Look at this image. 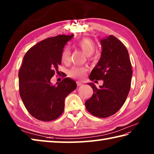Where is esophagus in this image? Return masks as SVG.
<instances>
[{
	"mask_svg": "<svg viewBox=\"0 0 154 154\" xmlns=\"http://www.w3.org/2000/svg\"><path fill=\"white\" fill-rule=\"evenodd\" d=\"M77 86H82L83 85V83L79 82H77Z\"/></svg>",
	"mask_w": 154,
	"mask_h": 154,
	"instance_id": "34e87169",
	"label": "esophagus"
}]
</instances>
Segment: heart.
Returning a JSON list of instances; mask_svg holds the SVG:
<instances>
[{
	"label": "heart",
	"instance_id": "heart-1",
	"mask_svg": "<svg viewBox=\"0 0 154 154\" xmlns=\"http://www.w3.org/2000/svg\"><path fill=\"white\" fill-rule=\"evenodd\" d=\"M77 46L82 50V51L86 55L90 56L95 50V44L94 42L89 38H84L79 41L77 44ZM70 57V52L68 48H65L63 50L61 55V58L63 62H68ZM88 69L84 66H73L69 71V75L71 77L82 79L85 76Z\"/></svg>",
	"mask_w": 154,
	"mask_h": 154
}]
</instances>
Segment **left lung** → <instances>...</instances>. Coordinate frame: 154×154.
<instances>
[{"mask_svg": "<svg viewBox=\"0 0 154 154\" xmlns=\"http://www.w3.org/2000/svg\"><path fill=\"white\" fill-rule=\"evenodd\" d=\"M100 43L101 57L89 78L91 81L102 79L104 83L99 89L93 83H88L94 94L85 104L92 115L106 118L124 104L129 93L133 71L127 48L115 36L103 38Z\"/></svg>", "mask_w": 154, "mask_h": 154, "instance_id": "left-lung-1", "label": "left lung"}]
</instances>
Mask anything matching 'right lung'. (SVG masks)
<instances>
[{
    "mask_svg": "<svg viewBox=\"0 0 154 154\" xmlns=\"http://www.w3.org/2000/svg\"><path fill=\"white\" fill-rule=\"evenodd\" d=\"M72 37L73 34L46 38L24 56L19 71V94L25 107L36 119H57L63 112L66 97L77 88L76 82L69 77L56 85L50 82L61 64L64 47Z\"/></svg>",
    "mask_w": 154,
    "mask_h": 154,
    "instance_id": "right-lung-1",
    "label": "right lung"
}]
</instances>
